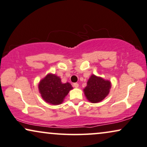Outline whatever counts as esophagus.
<instances>
[{
    "instance_id": "obj_1",
    "label": "esophagus",
    "mask_w": 147,
    "mask_h": 147,
    "mask_svg": "<svg viewBox=\"0 0 147 147\" xmlns=\"http://www.w3.org/2000/svg\"><path fill=\"white\" fill-rule=\"evenodd\" d=\"M73 87H75V88H78V87H79V84L77 83H73Z\"/></svg>"
}]
</instances>
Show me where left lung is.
<instances>
[{
  "instance_id": "left-lung-1",
  "label": "left lung",
  "mask_w": 147,
  "mask_h": 147,
  "mask_svg": "<svg viewBox=\"0 0 147 147\" xmlns=\"http://www.w3.org/2000/svg\"><path fill=\"white\" fill-rule=\"evenodd\" d=\"M111 83L102 78L92 75L87 82V87L84 89L85 96L92 103H98L108 95Z\"/></svg>"
}]
</instances>
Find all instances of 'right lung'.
<instances>
[{"label":"right lung","instance_id":"add662e5","mask_svg":"<svg viewBox=\"0 0 147 147\" xmlns=\"http://www.w3.org/2000/svg\"><path fill=\"white\" fill-rule=\"evenodd\" d=\"M72 87L70 83H62L61 80L55 75H48L39 84V90L42 98L46 102L53 105H58Z\"/></svg>","mask_w":147,"mask_h":147}]
</instances>
